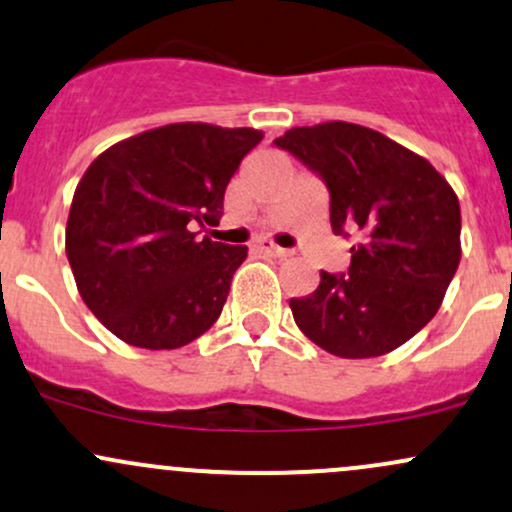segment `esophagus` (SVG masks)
Wrapping results in <instances>:
<instances>
[{
  "label": "esophagus",
  "instance_id": "obj_1",
  "mask_svg": "<svg viewBox=\"0 0 512 512\" xmlns=\"http://www.w3.org/2000/svg\"><path fill=\"white\" fill-rule=\"evenodd\" d=\"M260 250L262 252H267V255H272V257H289L291 252L289 250H284V247H279V245H274V243H260Z\"/></svg>",
  "mask_w": 512,
  "mask_h": 512
}]
</instances>
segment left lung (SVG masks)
I'll list each match as a JSON object with an SVG mask.
<instances>
[{
  "instance_id": "8db88e82",
  "label": "left lung",
  "mask_w": 512,
  "mask_h": 512,
  "mask_svg": "<svg viewBox=\"0 0 512 512\" xmlns=\"http://www.w3.org/2000/svg\"><path fill=\"white\" fill-rule=\"evenodd\" d=\"M274 145L316 172L330 192L335 235H357L350 269L320 272L291 299L308 340L345 359L379 357L430 323L459 267V199L425 157L347 121L291 128Z\"/></svg>"
}]
</instances>
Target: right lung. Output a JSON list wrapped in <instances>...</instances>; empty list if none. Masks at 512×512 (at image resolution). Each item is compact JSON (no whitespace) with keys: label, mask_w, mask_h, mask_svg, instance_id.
<instances>
[{"label":"right lung","mask_w":512,"mask_h":512,"mask_svg":"<svg viewBox=\"0 0 512 512\" xmlns=\"http://www.w3.org/2000/svg\"><path fill=\"white\" fill-rule=\"evenodd\" d=\"M260 140L255 128L170 123L87 167L65 250L84 303L116 338L174 350L216 323L247 247L196 228L218 226L230 177Z\"/></svg>","instance_id":"1"}]
</instances>
